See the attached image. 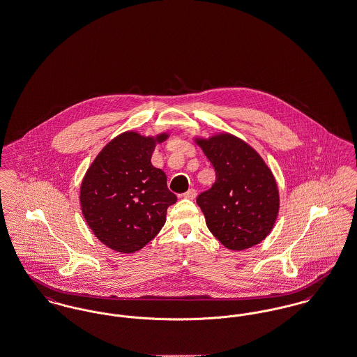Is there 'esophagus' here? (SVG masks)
Returning <instances> with one entry per match:
<instances>
[{
    "mask_svg": "<svg viewBox=\"0 0 357 357\" xmlns=\"http://www.w3.org/2000/svg\"><path fill=\"white\" fill-rule=\"evenodd\" d=\"M183 197L187 198V199H195V197H197V190H195V188L187 190L186 192L183 194Z\"/></svg>",
    "mask_w": 357,
    "mask_h": 357,
    "instance_id": "34e87169",
    "label": "esophagus"
}]
</instances>
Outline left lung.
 Listing matches in <instances>:
<instances>
[{
    "mask_svg": "<svg viewBox=\"0 0 357 357\" xmlns=\"http://www.w3.org/2000/svg\"><path fill=\"white\" fill-rule=\"evenodd\" d=\"M195 143L215 170V182L197 204L213 236L230 250H245L269 236L280 195L272 170L237 136L222 132Z\"/></svg>",
    "mask_w": 357,
    "mask_h": 357,
    "instance_id": "8db88e82",
    "label": "left lung"
}]
</instances>
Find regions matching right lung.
Wrapping results in <instances>:
<instances>
[{"mask_svg":"<svg viewBox=\"0 0 357 357\" xmlns=\"http://www.w3.org/2000/svg\"><path fill=\"white\" fill-rule=\"evenodd\" d=\"M169 134L126 131L104 146L85 172L80 204L98 239L119 253H135L160 231L176 195L151 156Z\"/></svg>","mask_w":357,"mask_h":357,"instance_id":"obj_1","label":"right lung"}]
</instances>
